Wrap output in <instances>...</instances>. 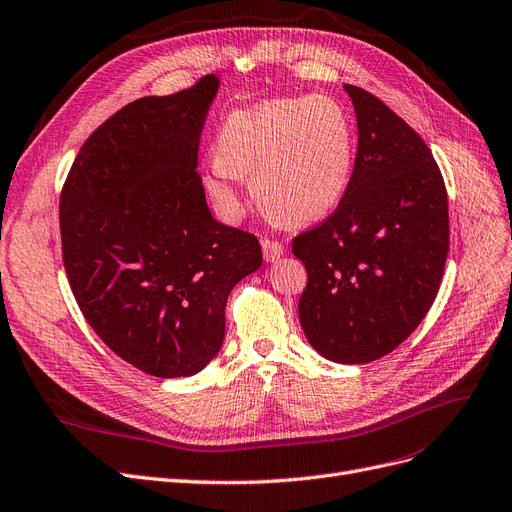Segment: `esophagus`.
I'll use <instances>...</instances> for the list:
<instances>
[{
  "mask_svg": "<svg viewBox=\"0 0 512 512\" xmlns=\"http://www.w3.org/2000/svg\"><path fill=\"white\" fill-rule=\"evenodd\" d=\"M261 249H263V257H266L268 261H276L282 253H285V246H282L278 240H272V238H263Z\"/></svg>",
  "mask_w": 512,
  "mask_h": 512,
  "instance_id": "1",
  "label": "esophagus"
}]
</instances>
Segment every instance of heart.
I'll return each mask as SVG.
<instances>
[{"label":"heart","mask_w":512,"mask_h":512,"mask_svg":"<svg viewBox=\"0 0 512 512\" xmlns=\"http://www.w3.org/2000/svg\"><path fill=\"white\" fill-rule=\"evenodd\" d=\"M217 162L208 192L236 206L238 177L253 175V194L280 221L304 223L327 215L342 200L354 154L346 109L325 94L274 99L234 111L217 132Z\"/></svg>","instance_id":"1"}]
</instances>
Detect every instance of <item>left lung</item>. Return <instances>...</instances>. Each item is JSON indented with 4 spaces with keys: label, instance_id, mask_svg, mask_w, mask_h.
Masks as SVG:
<instances>
[{
    "label": "left lung",
    "instance_id": "1",
    "mask_svg": "<svg viewBox=\"0 0 512 512\" xmlns=\"http://www.w3.org/2000/svg\"><path fill=\"white\" fill-rule=\"evenodd\" d=\"M358 147L335 211L293 238L308 272L299 323L329 361L382 358L422 323L449 251L447 189L424 139L371 92L346 84Z\"/></svg>",
    "mask_w": 512,
    "mask_h": 512
}]
</instances>
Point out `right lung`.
Here are the masks:
<instances>
[{
  "instance_id": "right-lung-1",
  "label": "right lung",
  "mask_w": 512,
  "mask_h": 512,
  "mask_svg": "<svg viewBox=\"0 0 512 512\" xmlns=\"http://www.w3.org/2000/svg\"><path fill=\"white\" fill-rule=\"evenodd\" d=\"M219 80L143 97L80 147L59 202L63 266L105 346L154 377L213 361L225 301L255 272V234L213 219L198 175L202 126Z\"/></svg>"
}]
</instances>
